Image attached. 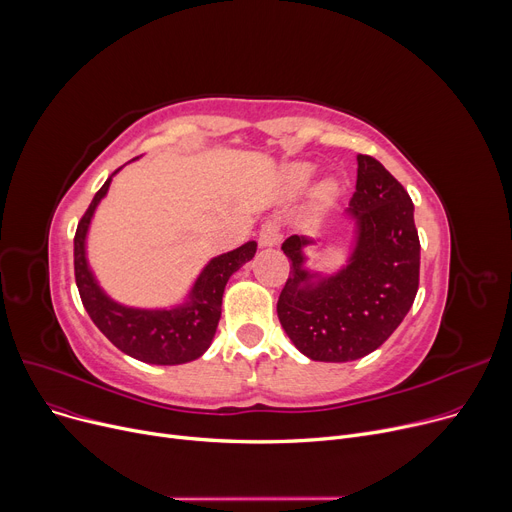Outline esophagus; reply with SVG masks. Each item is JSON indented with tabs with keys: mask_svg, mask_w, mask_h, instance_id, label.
Listing matches in <instances>:
<instances>
[{
	"mask_svg": "<svg viewBox=\"0 0 512 512\" xmlns=\"http://www.w3.org/2000/svg\"><path fill=\"white\" fill-rule=\"evenodd\" d=\"M281 242V233H279V225L275 221H268L260 227L258 231V244L260 248H273Z\"/></svg>",
	"mask_w": 512,
	"mask_h": 512,
	"instance_id": "34e87169",
	"label": "esophagus"
}]
</instances>
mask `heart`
Instances as JSON below:
<instances>
[{"label": "heart", "instance_id": "b5f03b06", "mask_svg": "<svg viewBox=\"0 0 512 512\" xmlns=\"http://www.w3.org/2000/svg\"><path fill=\"white\" fill-rule=\"evenodd\" d=\"M314 173H316V169L310 163H291V165H287L285 171H283V179H285L287 190L291 194L302 192L312 182ZM337 194H339V184L335 182V179H324V182H320L316 186L312 202H314L316 208H326L337 200Z\"/></svg>", "mask_w": 512, "mask_h": 512}]
</instances>
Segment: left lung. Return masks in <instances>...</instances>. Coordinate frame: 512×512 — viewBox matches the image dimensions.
Masks as SVG:
<instances>
[{"label": "left lung", "mask_w": 512, "mask_h": 512, "mask_svg": "<svg viewBox=\"0 0 512 512\" xmlns=\"http://www.w3.org/2000/svg\"><path fill=\"white\" fill-rule=\"evenodd\" d=\"M351 246L335 273L308 268L320 237L291 235V262L277 314L291 343L314 362H353L378 349L403 322L419 285L413 202L382 163L357 155L355 194L345 210Z\"/></svg>", "instance_id": "8db88e82"}]
</instances>
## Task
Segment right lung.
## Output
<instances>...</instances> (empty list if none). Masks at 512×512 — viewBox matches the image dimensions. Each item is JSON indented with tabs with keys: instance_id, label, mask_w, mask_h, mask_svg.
Segmentation results:
<instances>
[{
	"instance_id": "right-lung-1",
	"label": "right lung",
	"mask_w": 512,
	"mask_h": 512,
	"mask_svg": "<svg viewBox=\"0 0 512 512\" xmlns=\"http://www.w3.org/2000/svg\"><path fill=\"white\" fill-rule=\"evenodd\" d=\"M119 169L107 177L103 188L95 194L74 237V273L84 310L119 351L138 362L155 366L194 362L213 343L221 318L225 285L233 273L254 258L256 242H248L227 254L210 258L192 283L188 295L171 308H134L115 302L99 285L88 264L86 239L97 206L107 196L111 179Z\"/></svg>"
}]
</instances>
